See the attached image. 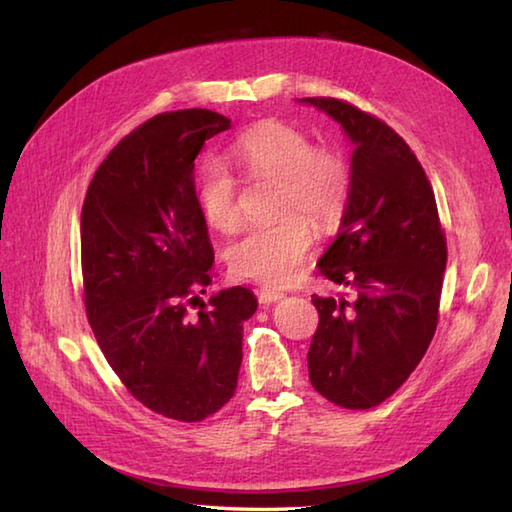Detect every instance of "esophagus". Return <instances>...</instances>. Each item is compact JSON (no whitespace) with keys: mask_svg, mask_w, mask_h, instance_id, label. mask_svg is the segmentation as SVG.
<instances>
[{"mask_svg":"<svg viewBox=\"0 0 512 512\" xmlns=\"http://www.w3.org/2000/svg\"><path fill=\"white\" fill-rule=\"evenodd\" d=\"M257 299H259V303H264V306H266V303H275L279 299H284V292L275 290V288H259Z\"/></svg>","mask_w":512,"mask_h":512,"instance_id":"1","label":"esophagus"}]
</instances>
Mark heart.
Instances as JSON below:
<instances>
[{
  "mask_svg": "<svg viewBox=\"0 0 512 512\" xmlns=\"http://www.w3.org/2000/svg\"><path fill=\"white\" fill-rule=\"evenodd\" d=\"M248 180L277 182L275 222L253 226L226 248V264L239 279L286 286L301 273L317 242V226L343 217L352 195V169L341 151L317 147L301 129L266 121L250 127L228 149ZM198 202L206 224L231 233L242 222L235 178L220 162H206L198 180Z\"/></svg>",
  "mask_w": 512,
  "mask_h": 512,
  "instance_id": "1",
  "label": "heart"
}]
</instances>
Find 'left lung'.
I'll list each match as a JSON object with an SVG mask.
<instances>
[{
    "label": "left lung",
    "instance_id": "1",
    "mask_svg": "<svg viewBox=\"0 0 512 512\" xmlns=\"http://www.w3.org/2000/svg\"><path fill=\"white\" fill-rule=\"evenodd\" d=\"M352 138V195L319 273L350 292L312 295L319 325L310 383L345 409H372L405 383L436 334L447 237L436 195L411 147L356 105L301 99Z\"/></svg>",
    "mask_w": 512,
    "mask_h": 512
}]
</instances>
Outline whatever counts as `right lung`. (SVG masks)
Returning a JSON list of instances; mask_svg holds the SVG:
<instances>
[{"mask_svg":"<svg viewBox=\"0 0 512 512\" xmlns=\"http://www.w3.org/2000/svg\"><path fill=\"white\" fill-rule=\"evenodd\" d=\"M228 127L231 118L211 110L149 118L101 162L81 211L96 343L129 394L180 422L209 418L233 398L242 325L257 310L242 286L198 297L213 279V248L193 169L204 140Z\"/></svg>","mask_w":512,"mask_h":512,"instance_id":"1","label":"right lung"}]
</instances>
